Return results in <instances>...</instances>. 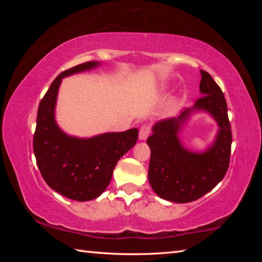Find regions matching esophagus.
Listing matches in <instances>:
<instances>
[{
  "label": "esophagus",
  "mask_w": 262,
  "mask_h": 262,
  "mask_svg": "<svg viewBox=\"0 0 262 262\" xmlns=\"http://www.w3.org/2000/svg\"><path fill=\"white\" fill-rule=\"evenodd\" d=\"M149 133H150V127L148 125H143L140 128V133H139V139L141 141H144L147 140V137L149 136Z\"/></svg>",
  "instance_id": "34e87169"
}]
</instances>
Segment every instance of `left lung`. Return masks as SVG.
Wrapping results in <instances>:
<instances>
[{
    "mask_svg": "<svg viewBox=\"0 0 262 262\" xmlns=\"http://www.w3.org/2000/svg\"><path fill=\"white\" fill-rule=\"evenodd\" d=\"M200 97L192 108L178 118L158 121L148 137L150 163L148 178L159 198L186 203L200 199L211 190L227 173L231 154V126L228 106L221 88L205 70H200ZM194 112H207L217 122L219 132L205 152L186 149L178 135Z\"/></svg>",
    "mask_w": 262,
    "mask_h": 262,
    "instance_id": "left-lung-1",
    "label": "left lung"
}]
</instances>
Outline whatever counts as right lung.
Returning a JSON list of instances; mask_svg holds the SVG:
<instances>
[{
  "mask_svg": "<svg viewBox=\"0 0 262 262\" xmlns=\"http://www.w3.org/2000/svg\"><path fill=\"white\" fill-rule=\"evenodd\" d=\"M90 61L62 72L51 84L38 107L33 151L40 173L55 192L75 201H90L107 188L119 159L134 147L139 129L105 133L89 139L72 136L57 126L55 106L62 78L91 70Z\"/></svg>",
  "mask_w": 262,
  "mask_h": 262,
  "instance_id": "add662e5",
  "label": "right lung"
}]
</instances>
